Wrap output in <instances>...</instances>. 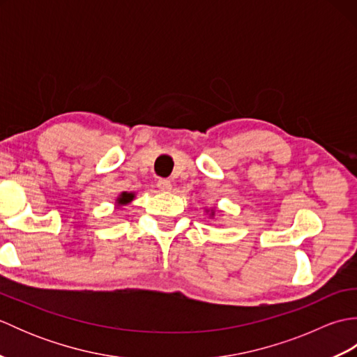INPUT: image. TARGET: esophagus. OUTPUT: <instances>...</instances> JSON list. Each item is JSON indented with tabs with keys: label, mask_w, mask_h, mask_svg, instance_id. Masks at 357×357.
<instances>
[{
	"label": "esophagus",
	"mask_w": 357,
	"mask_h": 357,
	"mask_svg": "<svg viewBox=\"0 0 357 357\" xmlns=\"http://www.w3.org/2000/svg\"><path fill=\"white\" fill-rule=\"evenodd\" d=\"M156 185H158V188L161 192H167V190H170L172 188V183L169 179H159L158 183H156Z\"/></svg>",
	"instance_id": "obj_1"
}]
</instances>
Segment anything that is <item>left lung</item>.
I'll list each match as a JSON object with an SVG mask.
<instances>
[{
    "mask_svg": "<svg viewBox=\"0 0 357 357\" xmlns=\"http://www.w3.org/2000/svg\"><path fill=\"white\" fill-rule=\"evenodd\" d=\"M211 215H213V213H211Z\"/></svg>",
    "mask_w": 357,
    "mask_h": 357,
    "instance_id": "1",
    "label": "left lung"
}]
</instances>
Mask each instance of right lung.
<instances>
[{"label": "right lung", "instance_id": "1", "mask_svg": "<svg viewBox=\"0 0 357 357\" xmlns=\"http://www.w3.org/2000/svg\"><path fill=\"white\" fill-rule=\"evenodd\" d=\"M135 198L133 193H121V196L118 198V206H126V204L130 202Z\"/></svg>", "mask_w": 357, "mask_h": 357}]
</instances>
